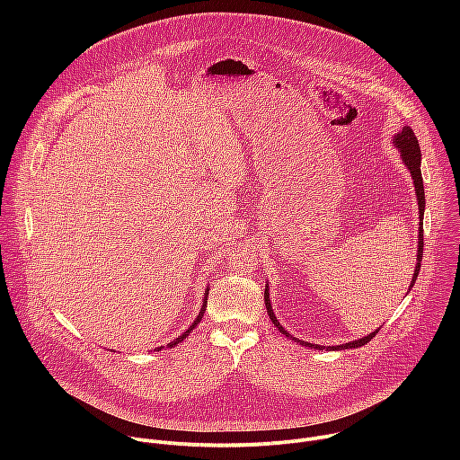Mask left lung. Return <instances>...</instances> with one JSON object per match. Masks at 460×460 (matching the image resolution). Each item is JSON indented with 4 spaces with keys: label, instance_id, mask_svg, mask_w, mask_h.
<instances>
[{
    "label": "left lung",
    "instance_id": "obj_1",
    "mask_svg": "<svg viewBox=\"0 0 460 460\" xmlns=\"http://www.w3.org/2000/svg\"><path fill=\"white\" fill-rule=\"evenodd\" d=\"M393 144H395V147L401 151V156H402V162H404V165L410 169V172H411V178H413V185H415V192H417V200H419V218H420V222H419V245H417V249H419V252H417V264H415V273H413V279H411V284H410V289L415 286V280H417V277H419V271H420V261H422V249H424V229H422V220H424V208H426V196H424V183H422V172H420V147H419V140H417V137H415V133H413V128L411 127H404L399 135H395L393 137ZM264 300H266V307H268V314H270V318L273 320V323L277 325V330L282 333V335H286V337H289V339H293L295 342H298V344H302V346H305V348H311V349H353V348H360V346H366L376 333H378V330L376 332H373V333H369L367 337H362V339H358V341H353V342H348V344H341V346H330V348H325V346H318V344H309V342H304V341H298V339H295L293 335H289L284 327L280 325V322L277 320V316H275V313H273V307H271V300H270V286L266 284V291H264Z\"/></svg>",
    "mask_w": 460,
    "mask_h": 460
}]
</instances>
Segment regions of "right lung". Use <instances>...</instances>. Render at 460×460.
Masks as SVG:
<instances>
[{
  "instance_id": "obj_1",
  "label": "right lung",
  "mask_w": 460,
  "mask_h": 460,
  "mask_svg": "<svg viewBox=\"0 0 460 460\" xmlns=\"http://www.w3.org/2000/svg\"><path fill=\"white\" fill-rule=\"evenodd\" d=\"M208 295H209V289L204 293V300H202L204 304H202V307H200V313H199V316H196V318H194V322H192V323L187 327V332H185V333H181V335H180L178 339H174L172 342H169V344H167V348H174L176 344H180V342H181V341H183V339H185V337H187V335H189V333L194 330V327L200 323V320H202V316H204V313H206V307H208ZM160 349H162V348H156V351H160Z\"/></svg>"
}]
</instances>
